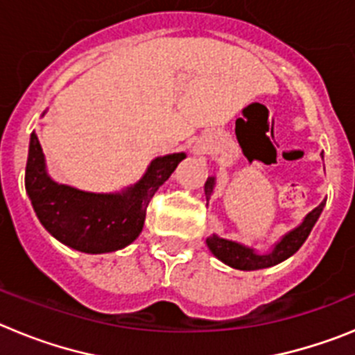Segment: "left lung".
<instances>
[{"instance_id": "8db88e82", "label": "left lung", "mask_w": 355, "mask_h": 355, "mask_svg": "<svg viewBox=\"0 0 355 355\" xmlns=\"http://www.w3.org/2000/svg\"><path fill=\"white\" fill-rule=\"evenodd\" d=\"M322 158H324V155H322ZM215 184L216 178L215 175H209L205 184L206 200H209V197L215 192ZM325 200L327 199L322 200L313 211L307 213L304 216V220L297 227L288 231L286 234L281 236V240L275 241L268 252H258L252 247L243 245L240 241L220 238L218 234H211V236L206 238V243H208L209 250H211V254L216 259H220L222 263H225L231 268H238V270H261V268L279 265L281 261L293 256L302 247V243L307 240L309 233H311V229L315 227L316 220H318L322 211H324Z\"/></svg>"}]
</instances>
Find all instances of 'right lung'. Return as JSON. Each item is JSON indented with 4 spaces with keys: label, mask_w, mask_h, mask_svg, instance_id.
<instances>
[{
    "label": "right lung",
    "mask_w": 355,
    "mask_h": 355,
    "mask_svg": "<svg viewBox=\"0 0 355 355\" xmlns=\"http://www.w3.org/2000/svg\"><path fill=\"white\" fill-rule=\"evenodd\" d=\"M184 158V153L158 156L137 183L121 192H85L53 180L33 131L24 187L37 218L51 236L80 252H114L139 238L150 199Z\"/></svg>",
    "instance_id": "1"
}]
</instances>
